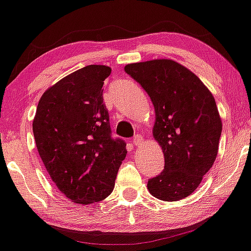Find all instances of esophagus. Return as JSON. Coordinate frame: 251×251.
I'll use <instances>...</instances> for the list:
<instances>
[{"label":"esophagus","mask_w":251,"mask_h":251,"mask_svg":"<svg viewBox=\"0 0 251 251\" xmlns=\"http://www.w3.org/2000/svg\"><path fill=\"white\" fill-rule=\"evenodd\" d=\"M143 143V137L140 134H135L133 138V144L134 145H140Z\"/></svg>","instance_id":"1"}]
</instances>
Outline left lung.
Segmentation results:
<instances>
[{"label": "left lung", "mask_w": 251, "mask_h": 251, "mask_svg": "<svg viewBox=\"0 0 251 251\" xmlns=\"http://www.w3.org/2000/svg\"><path fill=\"white\" fill-rule=\"evenodd\" d=\"M124 71L149 95L155 108L152 134L165 166L149 178L148 190L161 201L190 196L218 152L222 121L208 88L192 71L169 59L129 64Z\"/></svg>", "instance_id": "1"}]
</instances>
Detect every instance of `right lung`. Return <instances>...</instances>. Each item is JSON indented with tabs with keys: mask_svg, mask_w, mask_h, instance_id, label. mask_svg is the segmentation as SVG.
<instances>
[{
	"mask_svg": "<svg viewBox=\"0 0 251 251\" xmlns=\"http://www.w3.org/2000/svg\"><path fill=\"white\" fill-rule=\"evenodd\" d=\"M104 65H88L44 92L33 121L38 152L56 187L73 202L102 201L111 195L127 155L126 142L112 137L103 103Z\"/></svg>",
	"mask_w": 251,
	"mask_h": 251,
	"instance_id": "obj_1",
	"label": "right lung"
}]
</instances>
